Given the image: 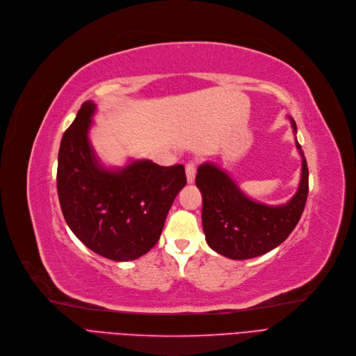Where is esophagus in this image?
I'll return each mask as SVG.
<instances>
[{
    "mask_svg": "<svg viewBox=\"0 0 356 356\" xmlns=\"http://www.w3.org/2000/svg\"><path fill=\"white\" fill-rule=\"evenodd\" d=\"M195 172H197V168L194 162H190L187 166H185V174H187V182L193 184L195 179Z\"/></svg>",
    "mask_w": 356,
    "mask_h": 356,
    "instance_id": "1",
    "label": "esophagus"
}]
</instances>
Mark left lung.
<instances>
[{"label":"left lung","mask_w":356,"mask_h":356,"mask_svg":"<svg viewBox=\"0 0 356 356\" xmlns=\"http://www.w3.org/2000/svg\"><path fill=\"white\" fill-rule=\"evenodd\" d=\"M289 120L293 133L297 124ZM301 156V175L296 194L278 206H268L248 197L223 168L214 162L201 163L195 185L202 197V230L209 246L230 259L242 261L264 255L281 245L297 226L309 194V169L296 136Z\"/></svg>","instance_id":"left-lung-1"}]
</instances>
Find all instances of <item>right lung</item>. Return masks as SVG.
<instances>
[{"mask_svg": "<svg viewBox=\"0 0 356 356\" xmlns=\"http://www.w3.org/2000/svg\"><path fill=\"white\" fill-rule=\"evenodd\" d=\"M97 106L86 101L60 140L58 195L65 222L92 252L111 261L143 257L156 245L169 209L187 184L182 165L129 159L103 165L90 142Z\"/></svg>", "mask_w": 356, "mask_h": 356, "instance_id": "right-lung-1", "label": "right lung"}]
</instances>
